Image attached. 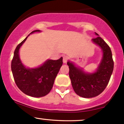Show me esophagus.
Listing matches in <instances>:
<instances>
[{
    "label": "esophagus",
    "instance_id": "obj_1",
    "mask_svg": "<svg viewBox=\"0 0 124 124\" xmlns=\"http://www.w3.org/2000/svg\"><path fill=\"white\" fill-rule=\"evenodd\" d=\"M68 61V57L66 56H63V62L64 63H66Z\"/></svg>",
    "mask_w": 124,
    "mask_h": 124
}]
</instances>
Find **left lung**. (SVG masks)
<instances>
[{
  "label": "left lung",
  "instance_id": "left-lung-1",
  "mask_svg": "<svg viewBox=\"0 0 124 124\" xmlns=\"http://www.w3.org/2000/svg\"><path fill=\"white\" fill-rule=\"evenodd\" d=\"M97 37L92 39L95 45L98 46L102 52V57L96 71L86 72L84 69L77 66L71 61H68L71 84L75 93L81 97L89 98L98 96L104 91L108 85L113 69L114 61L112 52L107 43L95 32Z\"/></svg>",
  "mask_w": 124,
  "mask_h": 124
}]
</instances>
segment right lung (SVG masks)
I'll list each match as a JSON object with an SVG mask.
<instances>
[{
	"mask_svg": "<svg viewBox=\"0 0 124 124\" xmlns=\"http://www.w3.org/2000/svg\"><path fill=\"white\" fill-rule=\"evenodd\" d=\"M40 32V30H36L30 34ZM29 35L15 50L11 63L12 72L16 85L22 92L32 97H42L48 94L52 88L56 77L63 64V58L47 59L35 68L26 67L20 59L19 49Z\"/></svg>",
	"mask_w": 124,
	"mask_h": 124,
	"instance_id": "1",
	"label": "right lung"
}]
</instances>
